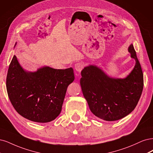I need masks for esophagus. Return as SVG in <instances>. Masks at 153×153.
Here are the masks:
<instances>
[{
    "label": "esophagus",
    "mask_w": 153,
    "mask_h": 153,
    "mask_svg": "<svg viewBox=\"0 0 153 153\" xmlns=\"http://www.w3.org/2000/svg\"><path fill=\"white\" fill-rule=\"evenodd\" d=\"M84 67H85V65L82 62H77L75 65V69L76 71L80 72L82 70Z\"/></svg>",
    "instance_id": "esophagus-1"
}]
</instances>
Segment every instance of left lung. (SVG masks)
<instances>
[{
  "label": "left lung",
  "mask_w": 153,
  "mask_h": 153,
  "mask_svg": "<svg viewBox=\"0 0 153 153\" xmlns=\"http://www.w3.org/2000/svg\"><path fill=\"white\" fill-rule=\"evenodd\" d=\"M136 64L125 79H112L96 66L81 71L80 84L83 95L93 114L102 120H120L134 110L144 86L143 72L133 44L128 48Z\"/></svg>",
  "instance_id": "obj_1"
}]
</instances>
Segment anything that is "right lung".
Here are the masks:
<instances>
[{"label": "right lung", "instance_id": "add662e5", "mask_svg": "<svg viewBox=\"0 0 153 153\" xmlns=\"http://www.w3.org/2000/svg\"><path fill=\"white\" fill-rule=\"evenodd\" d=\"M74 80L72 68L45 67L35 72H27L14 55L9 67L6 88L18 114L34 122L48 123L60 114L67 87Z\"/></svg>", "mask_w": 153, "mask_h": 153}]
</instances>
